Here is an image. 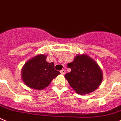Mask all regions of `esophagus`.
<instances>
[{"label":"esophagus","mask_w":121,"mask_h":121,"mask_svg":"<svg viewBox=\"0 0 121 121\" xmlns=\"http://www.w3.org/2000/svg\"><path fill=\"white\" fill-rule=\"evenodd\" d=\"M60 73L62 74V75H65V73H66V71H65V70H64V69H63V70H61Z\"/></svg>","instance_id":"34e87169"}]
</instances>
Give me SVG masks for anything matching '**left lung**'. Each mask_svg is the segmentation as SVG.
Returning <instances> with one entry per match:
<instances>
[{"instance_id":"obj_1","label":"left lung","mask_w":121,"mask_h":121,"mask_svg":"<svg viewBox=\"0 0 121 121\" xmlns=\"http://www.w3.org/2000/svg\"><path fill=\"white\" fill-rule=\"evenodd\" d=\"M71 72L65 77L75 92L86 95L97 89L103 81L101 67L96 62L87 54H78L74 60L67 65Z\"/></svg>"}]
</instances>
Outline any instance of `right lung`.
<instances>
[{"label": "right lung", "instance_id": "add662e5", "mask_svg": "<svg viewBox=\"0 0 121 121\" xmlns=\"http://www.w3.org/2000/svg\"><path fill=\"white\" fill-rule=\"evenodd\" d=\"M46 57L44 54H39L29 60L23 66L22 79L29 88L43 90L60 74L54 68V63L46 61Z\"/></svg>", "mask_w": 121, "mask_h": 121}]
</instances>
